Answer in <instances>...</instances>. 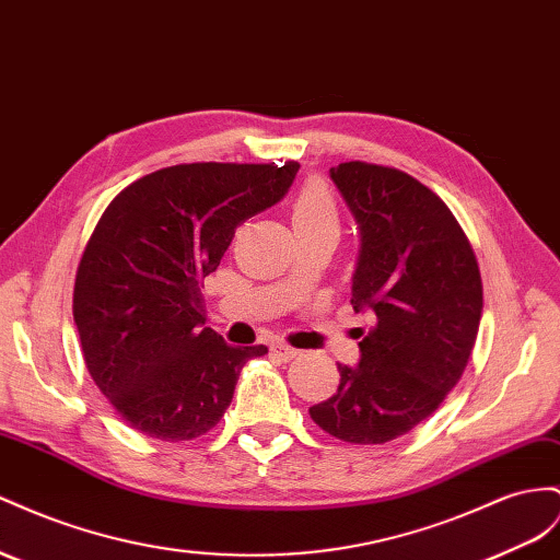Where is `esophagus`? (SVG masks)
<instances>
[{"instance_id": "obj_1", "label": "esophagus", "mask_w": 560, "mask_h": 560, "mask_svg": "<svg viewBox=\"0 0 560 560\" xmlns=\"http://www.w3.org/2000/svg\"><path fill=\"white\" fill-rule=\"evenodd\" d=\"M273 353L280 360H284V362H290V360H294L299 355V351L292 349V346H287V343H273Z\"/></svg>"}]
</instances>
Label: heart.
<instances>
[{
    "label": "heart",
    "mask_w": 560,
    "mask_h": 560,
    "mask_svg": "<svg viewBox=\"0 0 560 560\" xmlns=\"http://www.w3.org/2000/svg\"><path fill=\"white\" fill-rule=\"evenodd\" d=\"M292 225L296 235H339V209L325 186L308 184L299 190L292 202Z\"/></svg>",
    "instance_id": "1"
}]
</instances>
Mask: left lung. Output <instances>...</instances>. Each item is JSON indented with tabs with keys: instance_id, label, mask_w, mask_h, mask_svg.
<instances>
[{
	"instance_id": "left-lung-1",
	"label": "left lung",
	"mask_w": 560,
	"mask_h": 560,
	"mask_svg": "<svg viewBox=\"0 0 560 560\" xmlns=\"http://www.w3.org/2000/svg\"><path fill=\"white\" fill-rule=\"evenodd\" d=\"M360 233L351 278L358 365L311 407L317 427L346 443L382 445L438 410L474 351L482 282L476 254L447 205L405 172L365 162L329 170Z\"/></svg>"
}]
</instances>
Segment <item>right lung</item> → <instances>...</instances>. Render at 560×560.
<instances>
[{
  "label": "right lung",
  "mask_w": 560,
  "mask_h": 560,
  "mask_svg": "<svg viewBox=\"0 0 560 560\" xmlns=\"http://www.w3.org/2000/svg\"><path fill=\"white\" fill-rule=\"evenodd\" d=\"M296 172V162L176 164L133 180L103 211L72 315L89 374L136 431L192 441L214 429L240 370L268 353L205 327L200 282L237 225L278 205Z\"/></svg>",
  "instance_id": "add662e5"
}]
</instances>
